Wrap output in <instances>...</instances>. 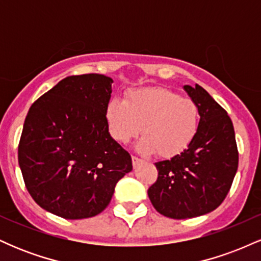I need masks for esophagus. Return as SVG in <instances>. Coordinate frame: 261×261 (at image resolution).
Masks as SVG:
<instances>
[{"instance_id": "1", "label": "esophagus", "mask_w": 261, "mask_h": 261, "mask_svg": "<svg viewBox=\"0 0 261 261\" xmlns=\"http://www.w3.org/2000/svg\"><path fill=\"white\" fill-rule=\"evenodd\" d=\"M142 163V160H140V158H137V157H133V166H134V168H136V167H139L140 164Z\"/></svg>"}]
</instances>
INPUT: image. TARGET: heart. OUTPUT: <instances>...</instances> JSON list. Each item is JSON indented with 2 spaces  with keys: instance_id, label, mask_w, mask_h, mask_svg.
I'll list each match as a JSON object with an SVG mask.
<instances>
[{
  "instance_id": "1",
  "label": "heart",
  "mask_w": 261,
  "mask_h": 261,
  "mask_svg": "<svg viewBox=\"0 0 261 261\" xmlns=\"http://www.w3.org/2000/svg\"><path fill=\"white\" fill-rule=\"evenodd\" d=\"M112 136L127 143L141 133L137 152L169 158L181 153L193 142L199 128L200 113L194 100L170 89L154 87L131 91L126 100L113 99L107 107Z\"/></svg>"
}]
</instances>
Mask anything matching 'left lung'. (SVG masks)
<instances>
[{
    "instance_id": "obj_1",
    "label": "left lung",
    "mask_w": 261,
    "mask_h": 261,
    "mask_svg": "<svg viewBox=\"0 0 261 261\" xmlns=\"http://www.w3.org/2000/svg\"><path fill=\"white\" fill-rule=\"evenodd\" d=\"M182 88L199 108V128L180 154L155 163L157 181L147 191L153 207L175 220L216 210L238 169L234 128L228 114L201 86Z\"/></svg>"
}]
</instances>
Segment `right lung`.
Instances as JSON below:
<instances>
[{
  "label": "right lung",
  "instance_id": "right-lung-1",
  "mask_svg": "<svg viewBox=\"0 0 261 261\" xmlns=\"http://www.w3.org/2000/svg\"><path fill=\"white\" fill-rule=\"evenodd\" d=\"M112 83L98 73L68 76L27 114L18 163L34 201L56 216L100 214L116 182L133 170L131 155L109 134Z\"/></svg>",
  "mask_w": 261,
  "mask_h": 261
}]
</instances>
